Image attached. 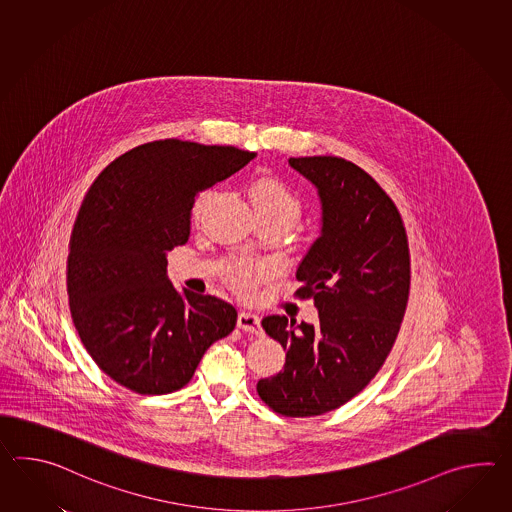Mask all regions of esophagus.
Wrapping results in <instances>:
<instances>
[{
	"instance_id": "1",
	"label": "esophagus",
	"mask_w": 512,
	"mask_h": 512,
	"mask_svg": "<svg viewBox=\"0 0 512 512\" xmlns=\"http://www.w3.org/2000/svg\"><path fill=\"white\" fill-rule=\"evenodd\" d=\"M237 327L244 330V332H248V334H253V336H261L262 334L261 319L257 314L248 312V310L240 312L239 318H237Z\"/></svg>"
}]
</instances>
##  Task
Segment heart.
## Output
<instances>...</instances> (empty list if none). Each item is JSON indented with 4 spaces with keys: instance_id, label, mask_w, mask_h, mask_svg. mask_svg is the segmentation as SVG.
<instances>
[{
    "instance_id": "b5f03b06",
    "label": "heart",
    "mask_w": 512,
    "mask_h": 512,
    "mask_svg": "<svg viewBox=\"0 0 512 512\" xmlns=\"http://www.w3.org/2000/svg\"><path fill=\"white\" fill-rule=\"evenodd\" d=\"M250 198L255 215L277 220L286 228L292 226L301 215V202L296 193L283 180H279L275 176H261L251 183ZM207 200H209V194H202L194 202V220H198L202 216ZM224 275L239 292L250 294L255 283H259L266 275V268L248 261L231 259L224 264Z\"/></svg>"
}]
</instances>
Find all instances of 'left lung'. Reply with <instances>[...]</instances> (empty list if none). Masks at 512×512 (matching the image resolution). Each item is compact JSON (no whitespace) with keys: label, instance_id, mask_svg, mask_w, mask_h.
I'll return each instance as SVG.
<instances>
[{"label":"left lung","instance_id":"left-lung-1","mask_svg":"<svg viewBox=\"0 0 512 512\" xmlns=\"http://www.w3.org/2000/svg\"><path fill=\"white\" fill-rule=\"evenodd\" d=\"M288 163L318 187L323 209L321 235L296 273V296L314 299L319 325L262 319L286 364L257 393L279 415L316 417L356 397L391 353L408 307V235L397 205L358 165L336 156Z\"/></svg>","mask_w":512,"mask_h":512}]
</instances>
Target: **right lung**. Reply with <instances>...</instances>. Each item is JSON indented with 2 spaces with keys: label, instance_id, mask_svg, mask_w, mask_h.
Wrapping results in <instances>:
<instances>
[{
  "label": "right lung",
  "instance_id": "obj_1",
  "mask_svg": "<svg viewBox=\"0 0 512 512\" xmlns=\"http://www.w3.org/2000/svg\"><path fill=\"white\" fill-rule=\"evenodd\" d=\"M253 158L161 139L128 150L91 183L69 240V310L84 349L119 386L178 391L235 329L233 305L172 286L167 251L189 240L194 196Z\"/></svg>",
  "mask_w": 512,
  "mask_h": 512
}]
</instances>
